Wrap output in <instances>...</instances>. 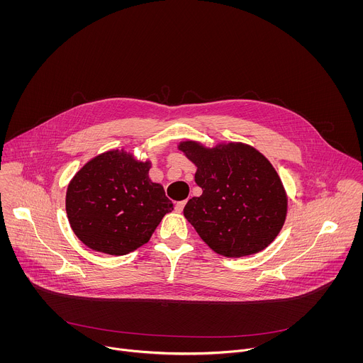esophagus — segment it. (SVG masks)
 Masks as SVG:
<instances>
[{
  "label": "esophagus",
  "mask_w": 363,
  "mask_h": 363,
  "mask_svg": "<svg viewBox=\"0 0 363 363\" xmlns=\"http://www.w3.org/2000/svg\"><path fill=\"white\" fill-rule=\"evenodd\" d=\"M186 203H187V200H183V201H179V203H176L174 209H176L177 212H182V211H183V208H184V206H186Z\"/></svg>",
  "instance_id": "esophagus-1"
}]
</instances>
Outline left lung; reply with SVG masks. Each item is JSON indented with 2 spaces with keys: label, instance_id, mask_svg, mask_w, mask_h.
Instances as JSON below:
<instances>
[{
  "label": "left lung",
  "instance_id": "1",
  "mask_svg": "<svg viewBox=\"0 0 363 363\" xmlns=\"http://www.w3.org/2000/svg\"><path fill=\"white\" fill-rule=\"evenodd\" d=\"M179 150L197 166L194 179L203 189L183 212L208 246L236 259L271 245L284 226L288 197L269 160L242 143L206 148L183 141Z\"/></svg>",
  "mask_w": 363,
  "mask_h": 363
}]
</instances>
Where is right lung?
I'll return each mask as SVG.
<instances>
[{
    "label": "right lung",
    "mask_w": 363,
    "mask_h": 363,
    "mask_svg": "<svg viewBox=\"0 0 363 363\" xmlns=\"http://www.w3.org/2000/svg\"><path fill=\"white\" fill-rule=\"evenodd\" d=\"M151 162L125 151L91 159L69 182L65 209L77 238L89 249L124 256L148 243L162 218L173 209L148 173Z\"/></svg>",
    "instance_id": "1"
}]
</instances>
